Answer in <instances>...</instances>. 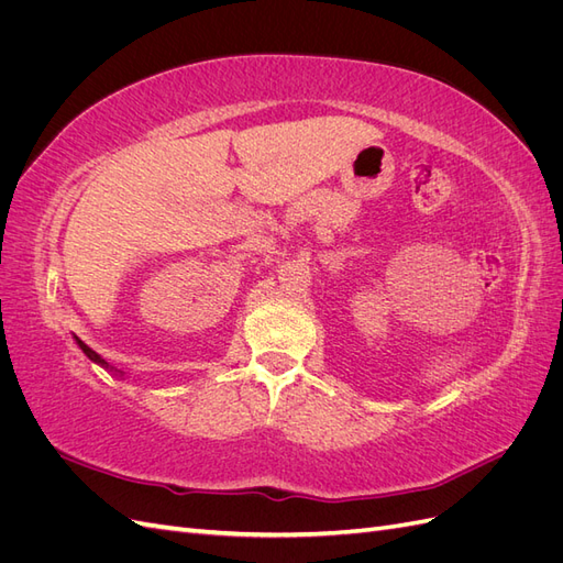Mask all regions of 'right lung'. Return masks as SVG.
Masks as SVG:
<instances>
[{
	"mask_svg": "<svg viewBox=\"0 0 563 563\" xmlns=\"http://www.w3.org/2000/svg\"><path fill=\"white\" fill-rule=\"evenodd\" d=\"M75 343H77V347L84 352V354H87L89 356V360L93 362V364H98L100 368H106L108 373H112V376H117V378H124V371H119V368H114V366H110L106 360H103V356H100L96 350H91L87 343H84V340H79L77 335H75Z\"/></svg>",
	"mask_w": 563,
	"mask_h": 563,
	"instance_id": "1",
	"label": "right lung"
}]
</instances>
